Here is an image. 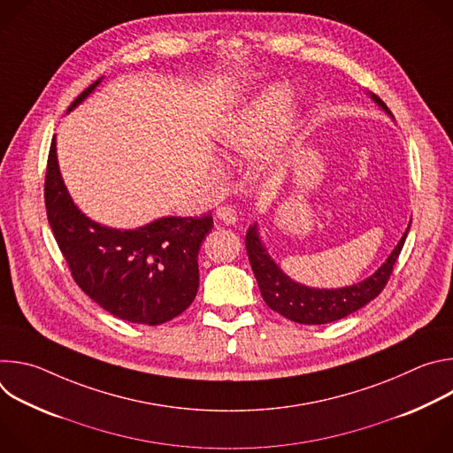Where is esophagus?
<instances>
[{
    "label": "esophagus",
    "mask_w": 453,
    "mask_h": 453,
    "mask_svg": "<svg viewBox=\"0 0 453 453\" xmlns=\"http://www.w3.org/2000/svg\"><path fill=\"white\" fill-rule=\"evenodd\" d=\"M217 219L220 222H224L226 226H233V224L238 222V215H236V211L231 206H220L217 210Z\"/></svg>",
    "instance_id": "esophagus-1"
}]
</instances>
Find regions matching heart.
<instances>
[{"instance_id": "obj_1", "label": "heart", "mask_w": 453, "mask_h": 453, "mask_svg": "<svg viewBox=\"0 0 453 453\" xmlns=\"http://www.w3.org/2000/svg\"><path fill=\"white\" fill-rule=\"evenodd\" d=\"M294 105V91L285 84L267 88L249 105L233 114L219 131V143L226 150L250 154L264 147L285 125ZM292 143L283 142L271 154V161H281L290 152Z\"/></svg>"}]
</instances>
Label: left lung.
<instances>
[{"label":"left lung","mask_w":453,"mask_h":453,"mask_svg":"<svg viewBox=\"0 0 453 453\" xmlns=\"http://www.w3.org/2000/svg\"><path fill=\"white\" fill-rule=\"evenodd\" d=\"M367 95L380 109H383L385 114L395 118L391 111L387 109V105L376 95L372 93H367ZM409 229H411V224L407 226L403 236L400 238L393 252L387 256V260L378 267V271H374L369 278L355 285L341 287V288L306 287L303 283L294 281L290 276H287L283 269L273 260V256L264 245L256 222L247 231L245 247H247V256H249L254 278L269 308H273L274 311L281 313L283 317L294 322H299V325H328V322L339 320L360 310L383 290L403 249Z\"/></svg>","instance_id":"1"}]
</instances>
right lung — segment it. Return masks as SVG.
I'll list each match as a JSON object with an SVG mask.
<instances>
[{"label": "right lung", "instance_id": "right-lung-1", "mask_svg": "<svg viewBox=\"0 0 453 453\" xmlns=\"http://www.w3.org/2000/svg\"><path fill=\"white\" fill-rule=\"evenodd\" d=\"M104 81L91 84L68 109L79 107ZM46 215L77 285L104 310L134 325L157 326L180 315L199 290V250L213 227L204 217H161L136 229L91 220L73 203L51 140Z\"/></svg>", "mask_w": 453, "mask_h": 453}]
</instances>
